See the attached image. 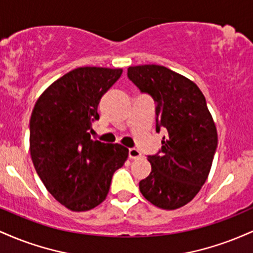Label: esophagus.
I'll return each mask as SVG.
<instances>
[{"label":"esophagus","instance_id":"esophagus-1","mask_svg":"<svg viewBox=\"0 0 253 253\" xmlns=\"http://www.w3.org/2000/svg\"><path fill=\"white\" fill-rule=\"evenodd\" d=\"M128 157L130 159H138L141 157L140 151L136 150V149H129L128 150Z\"/></svg>","mask_w":253,"mask_h":253}]
</instances>
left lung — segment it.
Here are the masks:
<instances>
[{
    "label": "left lung",
    "instance_id": "obj_1",
    "mask_svg": "<svg viewBox=\"0 0 253 253\" xmlns=\"http://www.w3.org/2000/svg\"><path fill=\"white\" fill-rule=\"evenodd\" d=\"M127 76L156 102V130L162 149L149 156L151 173L140 193L162 210L190 202L207 179L217 146L215 124L202 91L193 81L162 65L129 66Z\"/></svg>",
    "mask_w": 253,
    "mask_h": 253
}]
</instances>
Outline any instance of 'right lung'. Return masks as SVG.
<instances>
[{"mask_svg":"<svg viewBox=\"0 0 253 253\" xmlns=\"http://www.w3.org/2000/svg\"><path fill=\"white\" fill-rule=\"evenodd\" d=\"M123 69L84 66L58 78L40 95L30 121L32 162L43 185L74 211L106 200L113 173L128 157L120 144L91 138L101 97Z\"/></svg>","mask_w":253,"mask_h":253,"instance_id":"right-lung-1","label":"right lung"}]
</instances>
